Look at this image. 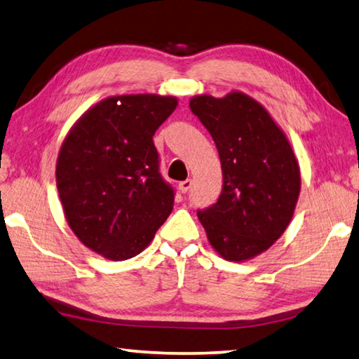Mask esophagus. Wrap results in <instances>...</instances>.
<instances>
[{"label":"esophagus","instance_id":"34e87169","mask_svg":"<svg viewBox=\"0 0 359 359\" xmlns=\"http://www.w3.org/2000/svg\"><path fill=\"white\" fill-rule=\"evenodd\" d=\"M180 191L181 192H183V194H186L187 191H189L191 189V187H192V181L191 180H186V181H183V183H180Z\"/></svg>","mask_w":359,"mask_h":359}]
</instances>
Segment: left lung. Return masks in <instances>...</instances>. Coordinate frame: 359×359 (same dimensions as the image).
Listing matches in <instances>:
<instances>
[{"instance_id":"1","label":"left lung","mask_w":359,"mask_h":359,"mask_svg":"<svg viewBox=\"0 0 359 359\" xmlns=\"http://www.w3.org/2000/svg\"><path fill=\"white\" fill-rule=\"evenodd\" d=\"M189 107L216 143L224 178L219 200L197 212L198 221L222 259H254L292 221L301 191L297 156L268 110L248 94H198Z\"/></svg>"}]
</instances>
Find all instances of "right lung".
Segmentation results:
<instances>
[{"mask_svg": "<svg viewBox=\"0 0 359 359\" xmlns=\"http://www.w3.org/2000/svg\"><path fill=\"white\" fill-rule=\"evenodd\" d=\"M176 105L175 96L159 94L105 97L62 140L56 159L62 211L80 243L104 259L140 254L173 210L153 135Z\"/></svg>", "mask_w": 359, "mask_h": 359, "instance_id": "right-lung-1", "label": "right lung"}]
</instances>
